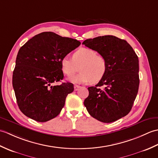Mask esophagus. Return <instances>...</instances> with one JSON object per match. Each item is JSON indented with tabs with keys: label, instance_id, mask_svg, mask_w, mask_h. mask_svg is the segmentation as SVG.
<instances>
[{
	"label": "esophagus",
	"instance_id": "34e87169",
	"mask_svg": "<svg viewBox=\"0 0 158 158\" xmlns=\"http://www.w3.org/2000/svg\"><path fill=\"white\" fill-rule=\"evenodd\" d=\"M80 88H81V86L79 85H75V86H74V89H75V91H77Z\"/></svg>",
	"mask_w": 158,
	"mask_h": 158
}]
</instances>
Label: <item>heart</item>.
<instances>
[{
  "instance_id": "1",
  "label": "heart",
  "mask_w": 158,
  "mask_h": 158,
  "mask_svg": "<svg viewBox=\"0 0 158 158\" xmlns=\"http://www.w3.org/2000/svg\"><path fill=\"white\" fill-rule=\"evenodd\" d=\"M63 73L67 77L73 76L79 70L81 73L70 79L74 83L91 81L97 83L104 78L107 70L106 59L97 54L95 50L81 48L73 53L72 59L64 56L60 60Z\"/></svg>"
}]
</instances>
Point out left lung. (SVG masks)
<instances>
[{
	"label": "left lung",
	"mask_w": 158,
	"mask_h": 158,
	"mask_svg": "<svg viewBox=\"0 0 158 158\" xmlns=\"http://www.w3.org/2000/svg\"><path fill=\"white\" fill-rule=\"evenodd\" d=\"M82 44L102 55L107 64L104 78L88 88L84 105L100 122H115L129 113L138 93V56L126 41L112 35L87 39Z\"/></svg>",
	"instance_id": "left-lung-1"
}]
</instances>
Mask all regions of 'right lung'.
Here are the masks:
<instances>
[{
  "instance_id": "right-lung-1",
  "label": "right lung",
  "mask_w": 158,
  "mask_h": 158,
  "mask_svg": "<svg viewBox=\"0 0 158 158\" xmlns=\"http://www.w3.org/2000/svg\"><path fill=\"white\" fill-rule=\"evenodd\" d=\"M80 44L76 39L44 32L19 49L12 83L17 103L26 116L45 122L59 115L74 87L69 82L52 84L63 79L60 60Z\"/></svg>"
}]
</instances>
